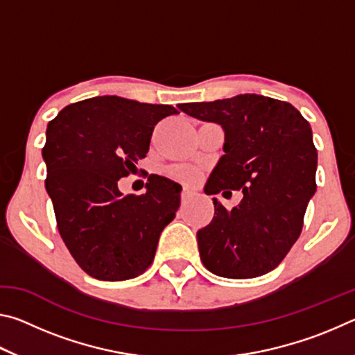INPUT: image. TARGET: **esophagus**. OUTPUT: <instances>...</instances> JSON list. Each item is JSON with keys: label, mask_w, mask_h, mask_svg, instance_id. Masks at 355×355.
<instances>
[{"label": "esophagus", "mask_w": 355, "mask_h": 355, "mask_svg": "<svg viewBox=\"0 0 355 355\" xmlns=\"http://www.w3.org/2000/svg\"><path fill=\"white\" fill-rule=\"evenodd\" d=\"M191 196H192V191L188 189V188H184V189L182 191V202H183V203L188 202V200L191 199Z\"/></svg>", "instance_id": "34e87169"}]
</instances>
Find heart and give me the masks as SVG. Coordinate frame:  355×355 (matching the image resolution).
<instances>
[{"label":"heart","instance_id":"1","mask_svg":"<svg viewBox=\"0 0 355 355\" xmlns=\"http://www.w3.org/2000/svg\"><path fill=\"white\" fill-rule=\"evenodd\" d=\"M172 172L180 178H191L192 175H194V172L189 169H183V167H177V169H173Z\"/></svg>","mask_w":355,"mask_h":355}]
</instances>
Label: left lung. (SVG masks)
Here are the masks:
<instances>
[{"instance_id":"8db88e82","label":"left lung","mask_w":355,"mask_h":355,"mask_svg":"<svg viewBox=\"0 0 355 355\" xmlns=\"http://www.w3.org/2000/svg\"><path fill=\"white\" fill-rule=\"evenodd\" d=\"M180 110L225 131V155L208 178L207 194H244L230 211L213 199V220L197 232L203 266L227 279L272 271L297 241L316 191L310 123L286 101L255 94L184 103Z\"/></svg>"}]
</instances>
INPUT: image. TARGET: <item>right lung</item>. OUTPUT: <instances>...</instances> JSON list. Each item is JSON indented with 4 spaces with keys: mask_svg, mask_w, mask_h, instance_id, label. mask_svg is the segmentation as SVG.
<instances>
[{
    "mask_svg": "<svg viewBox=\"0 0 355 355\" xmlns=\"http://www.w3.org/2000/svg\"><path fill=\"white\" fill-rule=\"evenodd\" d=\"M175 114L169 105L105 95L65 106L48 123L45 188L62 241L91 277L128 280L152 264L182 186L150 175L146 194L123 196L117 182L146 158L155 125Z\"/></svg>",
    "mask_w": 355,
    "mask_h": 355,
    "instance_id": "right-lung-1",
    "label": "right lung"
}]
</instances>
